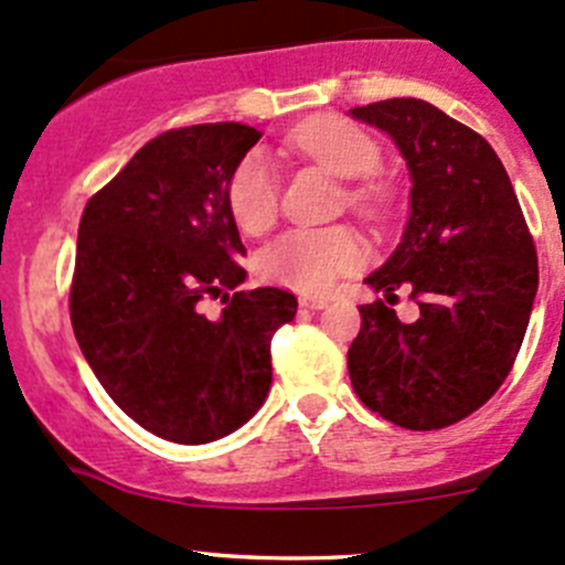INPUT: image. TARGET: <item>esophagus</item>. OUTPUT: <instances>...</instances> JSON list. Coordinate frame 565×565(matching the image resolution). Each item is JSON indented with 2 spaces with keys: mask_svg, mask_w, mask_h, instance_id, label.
<instances>
[{
  "mask_svg": "<svg viewBox=\"0 0 565 565\" xmlns=\"http://www.w3.org/2000/svg\"><path fill=\"white\" fill-rule=\"evenodd\" d=\"M324 306H328V300L322 298H300V309L306 311H322Z\"/></svg>",
  "mask_w": 565,
  "mask_h": 565,
  "instance_id": "esophagus-1",
  "label": "esophagus"
}]
</instances>
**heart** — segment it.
I'll use <instances>...</instances> for the list:
<instances>
[{"mask_svg": "<svg viewBox=\"0 0 565 565\" xmlns=\"http://www.w3.org/2000/svg\"><path fill=\"white\" fill-rule=\"evenodd\" d=\"M289 145L335 177L358 180L347 199L361 213H380L385 204L383 182L374 172L383 163V147L363 125L341 114H317L289 134ZM226 204L248 235L270 230L278 213V177L262 152H248L226 185ZM363 262L358 237L347 230H292L259 254V276L265 281L298 289L306 295L328 292L335 278Z\"/></svg>", "mask_w": 565, "mask_h": 565, "instance_id": "b5f03b06", "label": "heart"}]
</instances>
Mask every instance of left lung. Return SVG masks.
Segmentation results:
<instances>
[{"instance_id":"left-lung-1","label":"left lung","mask_w":565,"mask_h":565,"mask_svg":"<svg viewBox=\"0 0 565 565\" xmlns=\"http://www.w3.org/2000/svg\"><path fill=\"white\" fill-rule=\"evenodd\" d=\"M350 114L396 141L413 180L402 243L366 284L390 302L404 282L422 309L407 326L383 300L361 306L347 352L352 388L391 424L443 429L489 402L514 366L539 289L533 237L476 130L418 98Z\"/></svg>"}]
</instances>
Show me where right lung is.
<instances>
[{
	"label": "right lung",
	"instance_id": "1",
	"mask_svg": "<svg viewBox=\"0 0 565 565\" xmlns=\"http://www.w3.org/2000/svg\"><path fill=\"white\" fill-rule=\"evenodd\" d=\"M241 122L167 130L87 202L71 322L89 369L125 415L163 440L202 446L241 429L273 383L270 339L292 292H241L246 256L226 185L259 141ZM225 311L207 318L204 299Z\"/></svg>",
	"mask_w": 565,
	"mask_h": 565
}]
</instances>
